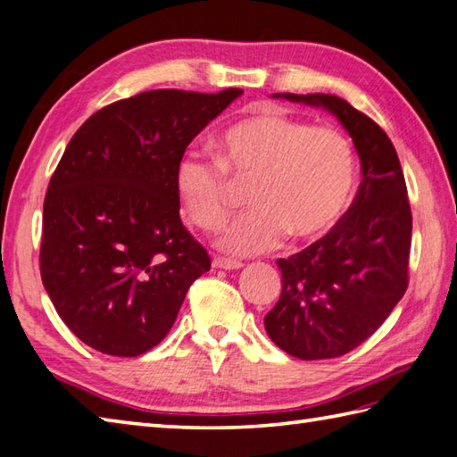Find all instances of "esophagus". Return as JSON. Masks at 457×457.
<instances>
[{"mask_svg":"<svg viewBox=\"0 0 457 457\" xmlns=\"http://www.w3.org/2000/svg\"><path fill=\"white\" fill-rule=\"evenodd\" d=\"M212 266L215 268H220V270H238L242 268V262H238V260H228V258H212Z\"/></svg>","mask_w":457,"mask_h":457,"instance_id":"esophagus-1","label":"esophagus"}]
</instances>
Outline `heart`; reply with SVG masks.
Here are the masks:
<instances>
[{
    "label": "heart",
    "instance_id": "1",
    "mask_svg": "<svg viewBox=\"0 0 457 457\" xmlns=\"http://www.w3.org/2000/svg\"><path fill=\"white\" fill-rule=\"evenodd\" d=\"M217 163L185 155L175 165V195L187 219L217 230L228 217L225 174L253 181L248 215L222 232L219 248L253 256L282 245L286 235L310 242L345 215L357 183V160L337 129L313 128L286 114H256L230 124L215 139Z\"/></svg>",
    "mask_w": 457,
    "mask_h": 457
}]
</instances>
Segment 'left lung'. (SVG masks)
Wrapping results in <instances>:
<instances>
[{
    "mask_svg": "<svg viewBox=\"0 0 457 457\" xmlns=\"http://www.w3.org/2000/svg\"><path fill=\"white\" fill-rule=\"evenodd\" d=\"M323 108L347 129L361 160V185L328 235L278 258L280 300L266 313L268 337L287 355L341 357L369 339L408 286L412 212L393 142L369 116L333 95H272Z\"/></svg>",
    "mask_w": 457,
    "mask_h": 457,
    "instance_id": "1",
    "label": "left lung"
}]
</instances>
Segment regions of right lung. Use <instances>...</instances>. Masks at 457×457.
Wrapping results in <instances>:
<instances>
[{
	"label": "right lung",
	"mask_w": 457,
	"mask_h": 457,
	"mask_svg": "<svg viewBox=\"0 0 457 457\" xmlns=\"http://www.w3.org/2000/svg\"><path fill=\"white\" fill-rule=\"evenodd\" d=\"M240 88L150 90L92 114L64 150L43 204L41 280L88 347L137 357L177 320L211 258L179 217L173 173Z\"/></svg>",
	"instance_id": "right-lung-1"
}]
</instances>
